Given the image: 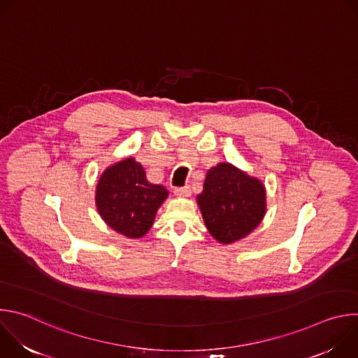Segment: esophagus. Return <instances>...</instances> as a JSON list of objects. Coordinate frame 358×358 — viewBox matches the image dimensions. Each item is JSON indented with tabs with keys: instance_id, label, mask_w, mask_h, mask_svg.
<instances>
[{
	"instance_id": "1",
	"label": "esophagus",
	"mask_w": 358,
	"mask_h": 358,
	"mask_svg": "<svg viewBox=\"0 0 358 358\" xmlns=\"http://www.w3.org/2000/svg\"><path fill=\"white\" fill-rule=\"evenodd\" d=\"M174 194H176L177 196H184V198H187V196L191 195V189H189L188 185H185V187L176 188V189H174Z\"/></svg>"
}]
</instances>
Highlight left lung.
<instances>
[{
  "mask_svg": "<svg viewBox=\"0 0 358 358\" xmlns=\"http://www.w3.org/2000/svg\"><path fill=\"white\" fill-rule=\"evenodd\" d=\"M196 203L207 229L222 245L246 238L266 214V188L231 163L207 171Z\"/></svg>",
  "mask_w": 358,
  "mask_h": 358,
  "instance_id": "8db88e82",
  "label": "left lung"
}]
</instances>
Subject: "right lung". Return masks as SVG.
<instances>
[{"label":"right lung","instance_id":"right-lung-1","mask_svg":"<svg viewBox=\"0 0 358 358\" xmlns=\"http://www.w3.org/2000/svg\"><path fill=\"white\" fill-rule=\"evenodd\" d=\"M167 196L163 185L148 182L143 166L127 157L101 173L94 199L99 215L113 231L138 239L155 224Z\"/></svg>","mask_w":358,"mask_h":358}]
</instances>
